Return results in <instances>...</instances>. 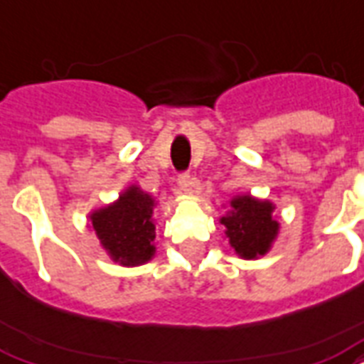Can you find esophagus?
Masks as SVG:
<instances>
[{"label": "esophagus", "mask_w": 364, "mask_h": 364, "mask_svg": "<svg viewBox=\"0 0 364 364\" xmlns=\"http://www.w3.org/2000/svg\"><path fill=\"white\" fill-rule=\"evenodd\" d=\"M196 185H198V181H196L194 177L187 176V173L179 177V188H181L185 194H193L194 188H196Z\"/></svg>", "instance_id": "34e87169"}]
</instances>
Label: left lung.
Wrapping results in <instances>:
<instances>
[{
    "mask_svg": "<svg viewBox=\"0 0 364 364\" xmlns=\"http://www.w3.org/2000/svg\"><path fill=\"white\" fill-rule=\"evenodd\" d=\"M219 221L225 225L229 246L242 259L265 256L281 231V219L274 215L273 202L252 194L232 196L229 210Z\"/></svg>",
    "mask_w": 364,
    "mask_h": 364,
    "instance_id": "left-lung-1",
    "label": "left lung"
}]
</instances>
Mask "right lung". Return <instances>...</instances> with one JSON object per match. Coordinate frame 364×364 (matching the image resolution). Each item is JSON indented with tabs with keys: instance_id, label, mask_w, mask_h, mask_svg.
Wrapping results in <instances>:
<instances>
[{
	"instance_id": "1",
	"label": "right lung",
	"mask_w": 364,
	"mask_h": 364,
	"mask_svg": "<svg viewBox=\"0 0 364 364\" xmlns=\"http://www.w3.org/2000/svg\"><path fill=\"white\" fill-rule=\"evenodd\" d=\"M156 198L139 185H129L107 206L90 213V227L110 259L124 267H137L156 254Z\"/></svg>"
}]
</instances>
